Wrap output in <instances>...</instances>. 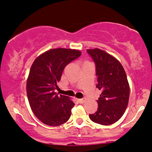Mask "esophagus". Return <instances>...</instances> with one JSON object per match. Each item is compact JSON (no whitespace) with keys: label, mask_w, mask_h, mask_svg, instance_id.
I'll return each mask as SVG.
<instances>
[{"label":"esophagus","mask_w":152,"mask_h":152,"mask_svg":"<svg viewBox=\"0 0 152 152\" xmlns=\"http://www.w3.org/2000/svg\"><path fill=\"white\" fill-rule=\"evenodd\" d=\"M78 102H79V103H80V104H84V103L86 102V99H85V98H83V99H78Z\"/></svg>","instance_id":"34e87169"}]
</instances>
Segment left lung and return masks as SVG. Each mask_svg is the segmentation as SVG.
<instances>
[{
    "mask_svg": "<svg viewBox=\"0 0 152 152\" xmlns=\"http://www.w3.org/2000/svg\"><path fill=\"white\" fill-rule=\"evenodd\" d=\"M96 65L97 87L102 91L97 112L90 115L92 122L110 125L124 115L129 102L130 88L125 71L115 57L99 48L88 49Z\"/></svg>",
    "mask_w": 152,
    "mask_h": 152,
    "instance_id": "left-lung-1",
    "label": "left lung"
}]
</instances>
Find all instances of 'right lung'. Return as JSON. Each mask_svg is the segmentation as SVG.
<instances>
[{
	"mask_svg": "<svg viewBox=\"0 0 152 152\" xmlns=\"http://www.w3.org/2000/svg\"><path fill=\"white\" fill-rule=\"evenodd\" d=\"M79 50L55 48L34 60L27 79L26 91L32 111L49 126H59L69 119L74 102L55 92L65 66L80 56Z\"/></svg>",
	"mask_w": 152,
	"mask_h": 152,
	"instance_id": "add662e5",
	"label": "right lung"
}]
</instances>
